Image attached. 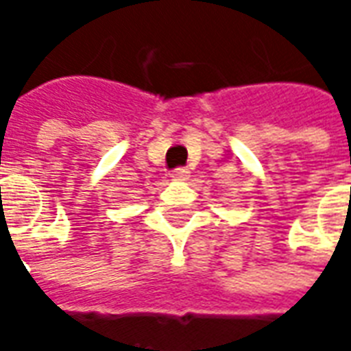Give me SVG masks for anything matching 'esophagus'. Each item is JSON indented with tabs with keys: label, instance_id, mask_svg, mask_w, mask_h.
<instances>
[{
	"label": "esophagus",
	"instance_id": "esophagus-1",
	"mask_svg": "<svg viewBox=\"0 0 351 351\" xmlns=\"http://www.w3.org/2000/svg\"><path fill=\"white\" fill-rule=\"evenodd\" d=\"M188 176H190V171L186 167H178L173 171V178H175V180H186Z\"/></svg>",
	"mask_w": 351,
	"mask_h": 351
}]
</instances>
